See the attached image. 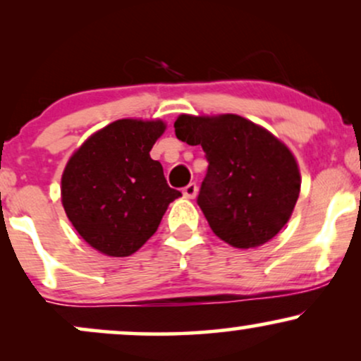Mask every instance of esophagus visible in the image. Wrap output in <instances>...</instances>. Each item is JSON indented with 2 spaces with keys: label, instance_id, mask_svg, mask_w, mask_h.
I'll return each instance as SVG.
<instances>
[{
  "label": "esophagus",
  "instance_id": "1",
  "mask_svg": "<svg viewBox=\"0 0 361 361\" xmlns=\"http://www.w3.org/2000/svg\"><path fill=\"white\" fill-rule=\"evenodd\" d=\"M197 193H198L197 183H188L183 188V195L186 198H195V197H197Z\"/></svg>",
  "mask_w": 361,
  "mask_h": 361
}]
</instances>
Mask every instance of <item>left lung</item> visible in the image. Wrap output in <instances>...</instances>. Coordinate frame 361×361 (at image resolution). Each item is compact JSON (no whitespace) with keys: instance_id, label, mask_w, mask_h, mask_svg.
I'll return each mask as SVG.
<instances>
[{"instance_id":"8db88e82","label":"left lung","mask_w":361,"mask_h":361,"mask_svg":"<svg viewBox=\"0 0 361 361\" xmlns=\"http://www.w3.org/2000/svg\"><path fill=\"white\" fill-rule=\"evenodd\" d=\"M175 132L190 146H202L209 161L197 204L214 234L243 250L275 238L300 192L299 166L287 146L233 114L180 115Z\"/></svg>"}]
</instances>
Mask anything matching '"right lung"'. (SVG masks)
Instances as JSON below:
<instances>
[{
  "label": "right lung",
  "mask_w": 361,
  "mask_h": 361,
  "mask_svg": "<svg viewBox=\"0 0 361 361\" xmlns=\"http://www.w3.org/2000/svg\"><path fill=\"white\" fill-rule=\"evenodd\" d=\"M163 122L117 120L74 152L62 175V205L90 246L130 256L156 233L168 205L181 193L151 159Z\"/></svg>",
  "instance_id": "add662e5"
}]
</instances>
